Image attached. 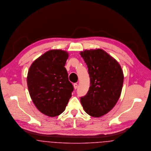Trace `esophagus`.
<instances>
[{
	"label": "esophagus",
	"instance_id": "1",
	"mask_svg": "<svg viewBox=\"0 0 151 151\" xmlns=\"http://www.w3.org/2000/svg\"><path fill=\"white\" fill-rule=\"evenodd\" d=\"M73 86H74V88L75 89H76L77 88V87H78V84L77 83H74Z\"/></svg>",
	"mask_w": 151,
	"mask_h": 151
}]
</instances>
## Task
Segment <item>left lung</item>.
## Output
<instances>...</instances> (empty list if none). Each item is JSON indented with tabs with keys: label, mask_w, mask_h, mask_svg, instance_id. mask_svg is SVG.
<instances>
[{
	"label": "left lung",
	"mask_w": 151,
	"mask_h": 151,
	"mask_svg": "<svg viewBox=\"0 0 151 151\" xmlns=\"http://www.w3.org/2000/svg\"><path fill=\"white\" fill-rule=\"evenodd\" d=\"M88 68L89 90L81 97L85 111L94 117L110 111L117 102L122 92L124 76L119 63L101 49L80 52Z\"/></svg>",
	"instance_id": "1"
}]
</instances>
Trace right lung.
Instances as JSON below:
<instances>
[{
	"label": "right lung",
	"instance_id": "add662e5",
	"mask_svg": "<svg viewBox=\"0 0 151 151\" xmlns=\"http://www.w3.org/2000/svg\"><path fill=\"white\" fill-rule=\"evenodd\" d=\"M68 57L65 50H50L29 68L27 81L31 98L37 108L49 117L64 111L74 90L65 67Z\"/></svg>",
	"mask_w": 151,
	"mask_h": 151
}]
</instances>
